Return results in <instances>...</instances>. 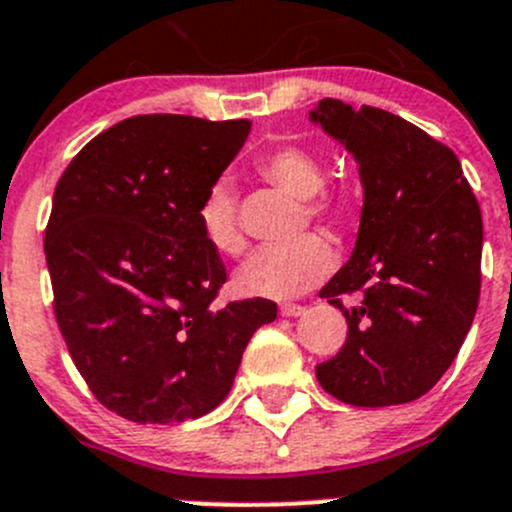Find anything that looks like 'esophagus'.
Masks as SVG:
<instances>
[{
    "mask_svg": "<svg viewBox=\"0 0 512 512\" xmlns=\"http://www.w3.org/2000/svg\"><path fill=\"white\" fill-rule=\"evenodd\" d=\"M302 312H305V307L297 305V302H282L280 305L282 317H297V315H302Z\"/></svg>",
    "mask_w": 512,
    "mask_h": 512,
    "instance_id": "obj_1",
    "label": "esophagus"
}]
</instances>
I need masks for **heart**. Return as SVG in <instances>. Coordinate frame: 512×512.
<instances>
[{
    "label": "heart",
    "mask_w": 512,
    "mask_h": 512,
    "mask_svg": "<svg viewBox=\"0 0 512 512\" xmlns=\"http://www.w3.org/2000/svg\"><path fill=\"white\" fill-rule=\"evenodd\" d=\"M262 180L280 187L300 200V225L307 220L340 227L347 217V200L340 190L322 187L325 167L320 157L302 145H280L262 152L255 162ZM202 237L222 255H240L245 250L240 217H237L235 187L227 180H215L197 207ZM332 267V250L320 235H300L280 247H262L240 265L235 285L242 295L285 300L310 290Z\"/></svg>",
    "instance_id": "b5f03b06"
}]
</instances>
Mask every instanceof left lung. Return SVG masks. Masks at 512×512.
<instances>
[{
    "label": "left lung",
    "instance_id": "1",
    "mask_svg": "<svg viewBox=\"0 0 512 512\" xmlns=\"http://www.w3.org/2000/svg\"><path fill=\"white\" fill-rule=\"evenodd\" d=\"M312 119L355 155L365 187L355 252L320 290L345 315L347 340L315 367L317 382L355 408L410 403L443 377L473 325L480 205L455 152L408 119L340 99H322Z\"/></svg>",
    "mask_w": 512,
    "mask_h": 512
}]
</instances>
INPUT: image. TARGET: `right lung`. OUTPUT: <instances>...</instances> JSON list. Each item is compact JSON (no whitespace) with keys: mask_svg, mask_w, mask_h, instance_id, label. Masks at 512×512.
I'll use <instances>...</instances> for the list:
<instances>
[{"mask_svg":"<svg viewBox=\"0 0 512 512\" xmlns=\"http://www.w3.org/2000/svg\"><path fill=\"white\" fill-rule=\"evenodd\" d=\"M247 135V119L137 114L87 142L54 187V317L94 398L132 423L215 410L250 337L277 317L262 297L217 305L227 270L197 220Z\"/></svg>","mask_w":512,"mask_h":512,"instance_id":"right-lung-1","label":"right lung"}]
</instances>
